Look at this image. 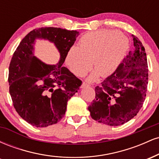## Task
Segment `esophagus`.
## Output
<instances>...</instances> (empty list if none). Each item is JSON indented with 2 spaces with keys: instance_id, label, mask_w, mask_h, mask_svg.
<instances>
[{
  "instance_id": "34e87169",
  "label": "esophagus",
  "mask_w": 159,
  "mask_h": 159,
  "mask_svg": "<svg viewBox=\"0 0 159 159\" xmlns=\"http://www.w3.org/2000/svg\"><path fill=\"white\" fill-rule=\"evenodd\" d=\"M89 86H90V84H88L85 83V82H83V83H82L81 87H89Z\"/></svg>"
}]
</instances>
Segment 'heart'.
Instances as JSON below:
<instances>
[{"instance_id": "obj_1", "label": "heart", "mask_w": 159, "mask_h": 159, "mask_svg": "<svg viewBox=\"0 0 159 159\" xmlns=\"http://www.w3.org/2000/svg\"><path fill=\"white\" fill-rule=\"evenodd\" d=\"M129 49V40L123 34L111 30L87 33L80 38L78 47L67 52L66 63L76 76L83 77L92 69L96 70L89 77L93 81L98 75H110L119 66Z\"/></svg>"}]
</instances>
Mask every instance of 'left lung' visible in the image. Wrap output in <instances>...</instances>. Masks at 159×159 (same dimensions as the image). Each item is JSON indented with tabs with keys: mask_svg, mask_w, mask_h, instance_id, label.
Returning <instances> with one entry per match:
<instances>
[{
	"mask_svg": "<svg viewBox=\"0 0 159 159\" xmlns=\"http://www.w3.org/2000/svg\"><path fill=\"white\" fill-rule=\"evenodd\" d=\"M134 49L115 72L96 87V98L88 107L90 116L111 126L123 125L139 112L147 91L148 65L145 48L132 35Z\"/></svg>",
	"mask_w": 159,
	"mask_h": 159,
	"instance_id": "obj_1",
	"label": "left lung"
}]
</instances>
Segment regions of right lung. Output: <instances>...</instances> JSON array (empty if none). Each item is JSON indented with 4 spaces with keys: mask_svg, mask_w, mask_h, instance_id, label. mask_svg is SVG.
<instances>
[{
    "mask_svg": "<svg viewBox=\"0 0 159 159\" xmlns=\"http://www.w3.org/2000/svg\"><path fill=\"white\" fill-rule=\"evenodd\" d=\"M79 32L60 27L34 29L21 40L9 67L10 94L16 111L36 127L56 124L65 115L68 100L78 92L82 81L63 66L67 52ZM48 39L56 45L61 60L48 65L33 55L34 41Z\"/></svg>",
    "mask_w": 159,
    "mask_h": 159,
    "instance_id": "add662e5",
    "label": "right lung"
}]
</instances>
